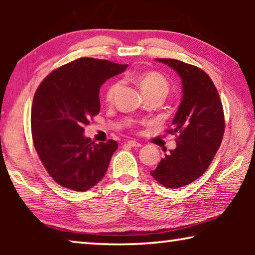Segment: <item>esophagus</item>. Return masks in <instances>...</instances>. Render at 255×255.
<instances>
[{
	"instance_id": "1",
	"label": "esophagus",
	"mask_w": 255,
	"mask_h": 255,
	"mask_svg": "<svg viewBox=\"0 0 255 255\" xmlns=\"http://www.w3.org/2000/svg\"><path fill=\"white\" fill-rule=\"evenodd\" d=\"M127 144L130 146V147H140L141 146V144L140 143H138V141H136V140H132V139H130V140H128L127 141Z\"/></svg>"
}]
</instances>
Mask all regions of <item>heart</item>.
<instances>
[{
	"label": "heart",
	"mask_w": 255,
	"mask_h": 255,
	"mask_svg": "<svg viewBox=\"0 0 255 255\" xmlns=\"http://www.w3.org/2000/svg\"><path fill=\"white\" fill-rule=\"evenodd\" d=\"M136 83L139 86L144 96L154 93V92H163L164 94H167L169 91V82L166 81L165 77L156 72H144L140 73L136 76ZM120 83L119 82H115L108 86L106 92V99L108 101H111L116 93L119 90Z\"/></svg>",
	"instance_id": "heart-1"
}]
</instances>
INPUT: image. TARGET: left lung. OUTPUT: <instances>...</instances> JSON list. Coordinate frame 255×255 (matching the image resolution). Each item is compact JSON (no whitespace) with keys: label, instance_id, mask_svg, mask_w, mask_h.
<instances>
[{"label":"left lung","instance_id":"left-lung-1","mask_svg":"<svg viewBox=\"0 0 255 255\" xmlns=\"http://www.w3.org/2000/svg\"><path fill=\"white\" fill-rule=\"evenodd\" d=\"M178 73L182 99L169 133H178L176 147L161 159L150 175L166 188L193 182L208 169L221 146L225 119L219 94L206 73L181 60L156 58Z\"/></svg>","mask_w":255,"mask_h":255}]
</instances>
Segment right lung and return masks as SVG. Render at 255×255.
I'll list each match as a JSON object with an SVG mask.
<instances>
[{"mask_svg":"<svg viewBox=\"0 0 255 255\" xmlns=\"http://www.w3.org/2000/svg\"><path fill=\"white\" fill-rule=\"evenodd\" d=\"M128 65L83 57L51 72L34 93L32 139L38 156L56 182L86 191L101 181L116 140L96 144L84 136V126L100 112L101 85Z\"/></svg>","mask_w":255,"mask_h":255,"instance_id":"add662e5","label":"right lung"}]
</instances>
